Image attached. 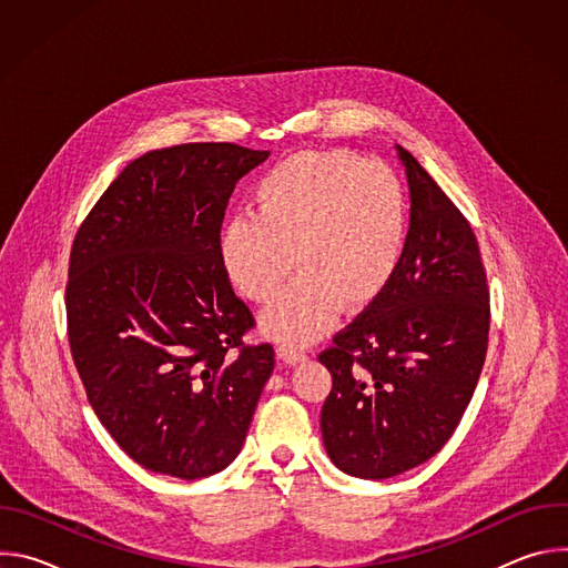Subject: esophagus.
I'll return each mask as SVG.
<instances>
[{
    "mask_svg": "<svg viewBox=\"0 0 568 568\" xmlns=\"http://www.w3.org/2000/svg\"><path fill=\"white\" fill-rule=\"evenodd\" d=\"M276 355L285 362V364H301L307 359V353L301 348H292V346H278Z\"/></svg>",
    "mask_w": 568,
    "mask_h": 568,
    "instance_id": "1",
    "label": "esophagus"
}]
</instances>
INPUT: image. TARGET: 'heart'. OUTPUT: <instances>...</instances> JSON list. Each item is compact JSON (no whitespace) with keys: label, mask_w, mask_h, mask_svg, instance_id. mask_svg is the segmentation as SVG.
<instances>
[{"label":"heart","mask_w":568,"mask_h":568,"mask_svg":"<svg viewBox=\"0 0 568 568\" xmlns=\"http://www.w3.org/2000/svg\"><path fill=\"white\" fill-rule=\"evenodd\" d=\"M412 202L402 178L351 150H307L270 169L254 213L229 220L220 261L250 301L276 296L263 314L278 342L303 346L328 333L339 310L357 312L395 278L409 242Z\"/></svg>","instance_id":"obj_1"}]
</instances>
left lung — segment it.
Masks as SVG:
<instances>
[{
	"instance_id": "8db88e82",
	"label": "left lung",
	"mask_w": 568,
	"mask_h": 568,
	"mask_svg": "<svg viewBox=\"0 0 568 568\" xmlns=\"http://www.w3.org/2000/svg\"><path fill=\"white\" fill-rule=\"evenodd\" d=\"M397 148L412 193L402 265L318 362L333 375L321 409L331 460L390 478L443 449L474 395L490 333L476 235L418 159Z\"/></svg>"
}]
</instances>
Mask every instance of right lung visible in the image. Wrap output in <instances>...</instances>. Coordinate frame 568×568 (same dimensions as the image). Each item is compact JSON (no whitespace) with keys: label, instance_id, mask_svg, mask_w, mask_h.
<instances>
[{"label":"right lung","instance_id":"right-lung-1","mask_svg":"<svg viewBox=\"0 0 568 568\" xmlns=\"http://www.w3.org/2000/svg\"><path fill=\"white\" fill-rule=\"evenodd\" d=\"M270 156L235 143L152 150L121 171L80 224L64 290L67 333L94 414L150 471H222L242 449L272 344L220 261L224 209Z\"/></svg>","mask_w":568,"mask_h":568}]
</instances>
